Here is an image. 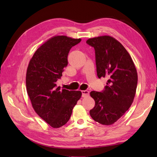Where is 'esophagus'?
Masks as SVG:
<instances>
[{"instance_id": "obj_1", "label": "esophagus", "mask_w": 157, "mask_h": 157, "mask_svg": "<svg viewBox=\"0 0 157 157\" xmlns=\"http://www.w3.org/2000/svg\"><path fill=\"white\" fill-rule=\"evenodd\" d=\"M82 97H86V96H89V91L88 90H82Z\"/></svg>"}]
</instances>
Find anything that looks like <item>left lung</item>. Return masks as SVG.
<instances>
[{
    "instance_id": "obj_1",
    "label": "left lung",
    "mask_w": 157,
    "mask_h": 157,
    "mask_svg": "<svg viewBox=\"0 0 157 157\" xmlns=\"http://www.w3.org/2000/svg\"><path fill=\"white\" fill-rule=\"evenodd\" d=\"M86 43L95 50L98 78H109L104 91L90 92L95 106L90 111V115L101 124L112 125L125 114L134 101L137 71L129 52L112 36L89 38Z\"/></svg>"
}]
</instances>
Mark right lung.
<instances>
[{
  "mask_svg": "<svg viewBox=\"0 0 157 157\" xmlns=\"http://www.w3.org/2000/svg\"><path fill=\"white\" fill-rule=\"evenodd\" d=\"M82 39L55 36L36 50L26 72V88L35 112L53 128L66 124L73 109L82 96L81 91L57 87L72 46Z\"/></svg>",
  "mask_w": 157,
  "mask_h": 157,
  "instance_id": "right-lung-1",
  "label": "right lung"
}]
</instances>
